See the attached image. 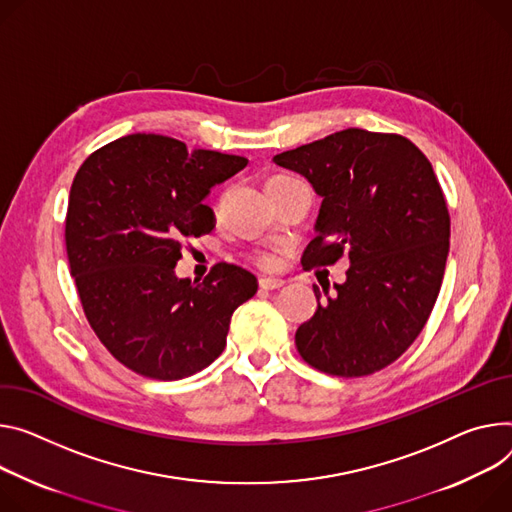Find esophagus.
I'll use <instances>...</instances> for the list:
<instances>
[{
  "mask_svg": "<svg viewBox=\"0 0 512 512\" xmlns=\"http://www.w3.org/2000/svg\"><path fill=\"white\" fill-rule=\"evenodd\" d=\"M284 286V280L280 277H259V288L261 290H277Z\"/></svg>",
  "mask_w": 512,
  "mask_h": 512,
  "instance_id": "obj_1",
  "label": "esophagus"
}]
</instances>
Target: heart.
<instances>
[{"label":"heart","mask_w":512,"mask_h":512,"mask_svg":"<svg viewBox=\"0 0 512 512\" xmlns=\"http://www.w3.org/2000/svg\"><path fill=\"white\" fill-rule=\"evenodd\" d=\"M257 261L261 263V265H273V261H275V257L271 255V253H261L259 257H257Z\"/></svg>","instance_id":"obj_1"}]
</instances>
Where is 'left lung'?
<instances>
[{
  "label": "left lung",
  "mask_w": 512,
  "mask_h": 512,
  "mask_svg": "<svg viewBox=\"0 0 512 512\" xmlns=\"http://www.w3.org/2000/svg\"><path fill=\"white\" fill-rule=\"evenodd\" d=\"M322 198L306 269L349 257L333 294L296 331L306 363L361 378L396 361L421 335L441 290L449 212L429 159L400 134L347 128L273 157Z\"/></svg>",
  "instance_id": "8db88e82"
}]
</instances>
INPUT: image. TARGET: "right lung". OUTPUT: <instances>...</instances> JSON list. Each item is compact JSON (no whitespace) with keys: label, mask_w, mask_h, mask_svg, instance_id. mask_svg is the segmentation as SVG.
<instances>
[{"label":"right lung","mask_w":512,"mask_h":512,"mask_svg":"<svg viewBox=\"0 0 512 512\" xmlns=\"http://www.w3.org/2000/svg\"><path fill=\"white\" fill-rule=\"evenodd\" d=\"M247 163L138 132L79 167L65 220L71 275L91 329L136 374L171 382L208 367L232 312L255 296L257 277L232 263L202 282L175 275L183 241L214 228L210 188Z\"/></svg>","instance_id":"obj_1"}]
</instances>
